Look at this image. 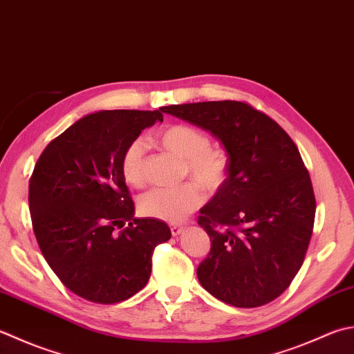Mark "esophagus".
<instances>
[{
  "label": "esophagus",
  "mask_w": 354,
  "mask_h": 354,
  "mask_svg": "<svg viewBox=\"0 0 354 354\" xmlns=\"http://www.w3.org/2000/svg\"><path fill=\"white\" fill-rule=\"evenodd\" d=\"M170 230H171L173 236H179V234H181V233L184 232V227H183V225H171Z\"/></svg>",
  "instance_id": "1"
}]
</instances>
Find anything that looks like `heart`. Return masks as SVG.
<instances>
[{
  "mask_svg": "<svg viewBox=\"0 0 354 354\" xmlns=\"http://www.w3.org/2000/svg\"><path fill=\"white\" fill-rule=\"evenodd\" d=\"M156 142L164 150L184 159V175L192 176L205 190H218L224 183L228 156L225 150L210 147V140L204 131L185 124H175L159 131ZM144 155L142 140L130 142L122 155V176L127 184L136 189L147 184ZM197 185L185 183L178 187L150 190L140 199V209L147 216L179 223L204 203V192Z\"/></svg>",
  "mask_w": 354,
  "mask_h": 354,
  "instance_id": "b5f03b06",
  "label": "heart"
}]
</instances>
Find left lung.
I'll list each match as a JSON object with an SVG mask.
<instances>
[{
	"label": "left lung",
	"instance_id": "left-lung-1",
	"mask_svg": "<svg viewBox=\"0 0 354 354\" xmlns=\"http://www.w3.org/2000/svg\"><path fill=\"white\" fill-rule=\"evenodd\" d=\"M216 138L227 178L199 210L212 247L196 274L207 292L233 307L272 302L306 258L316 213L310 175L296 144L266 113L239 101L161 107Z\"/></svg>",
	"mask_w": 354,
	"mask_h": 354
}]
</instances>
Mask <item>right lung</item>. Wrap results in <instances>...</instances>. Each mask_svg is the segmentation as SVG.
I'll list each match as a JSON object with an SVG mask.
<instances>
[{"instance_id":"add662e5","label":"right lung","mask_w":354,"mask_h":354,"mask_svg":"<svg viewBox=\"0 0 354 354\" xmlns=\"http://www.w3.org/2000/svg\"><path fill=\"white\" fill-rule=\"evenodd\" d=\"M159 110L86 115L47 145L33 169L29 209L41 253L61 282L87 301L115 304L140 292L155 247L171 236L164 221L135 218L121 170L129 144L162 122Z\"/></svg>"}]
</instances>
